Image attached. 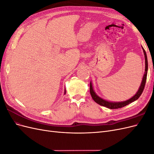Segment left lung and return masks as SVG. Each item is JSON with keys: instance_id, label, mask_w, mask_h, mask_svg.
I'll return each mask as SVG.
<instances>
[{"instance_id": "left-lung-1", "label": "left lung", "mask_w": 154, "mask_h": 154, "mask_svg": "<svg viewBox=\"0 0 154 154\" xmlns=\"http://www.w3.org/2000/svg\"><path fill=\"white\" fill-rule=\"evenodd\" d=\"M141 48L143 49L144 55V60H145V71H144V75L143 76L142 79V82L141 83V85L139 87L138 91L136 93V94L133 96L131 98H130L127 100L124 101H119V102H114V101H107L106 100H104L103 98H101V97L99 96H97L96 94V93L94 91V88H93L92 84V82L91 81L90 82V93L92 97L93 100H94L96 103L97 104H99L101 106H103L106 107V108L110 109H119V108H122V107L127 105L130 103H132V102L135 101L137 100L140 96L141 95L142 92L144 90V85H145L146 81V76H147V72H148V60H147V56L146 51H144V48L141 46Z\"/></svg>"}]
</instances>
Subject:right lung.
<instances>
[{
  "instance_id": "obj_1",
  "label": "right lung",
  "mask_w": 154,
  "mask_h": 154,
  "mask_svg": "<svg viewBox=\"0 0 154 154\" xmlns=\"http://www.w3.org/2000/svg\"><path fill=\"white\" fill-rule=\"evenodd\" d=\"M66 88H65V90H64V94H66Z\"/></svg>"
}]
</instances>
